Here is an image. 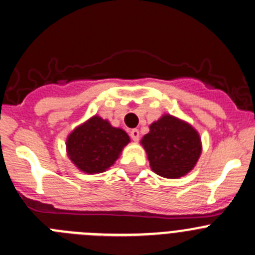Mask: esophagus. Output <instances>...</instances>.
I'll return each instance as SVG.
<instances>
[{"instance_id":"obj_1","label":"esophagus","mask_w":255,"mask_h":255,"mask_svg":"<svg viewBox=\"0 0 255 255\" xmlns=\"http://www.w3.org/2000/svg\"><path fill=\"white\" fill-rule=\"evenodd\" d=\"M130 137H131V139L134 140V141H139V139H140L139 130H137V129H132L131 131H130Z\"/></svg>"}]
</instances>
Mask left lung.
I'll return each instance as SVG.
<instances>
[{"instance_id": "1", "label": "left lung", "mask_w": 255, "mask_h": 255, "mask_svg": "<svg viewBox=\"0 0 255 255\" xmlns=\"http://www.w3.org/2000/svg\"><path fill=\"white\" fill-rule=\"evenodd\" d=\"M141 144L151 170L168 179L186 175L202 154L198 131L190 124L171 115H162L152 123Z\"/></svg>"}]
</instances>
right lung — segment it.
Instances as JSON below:
<instances>
[{"mask_svg": "<svg viewBox=\"0 0 255 255\" xmlns=\"http://www.w3.org/2000/svg\"><path fill=\"white\" fill-rule=\"evenodd\" d=\"M129 142V135L123 129L95 115L72 130L66 140V151L80 170L99 174L113 165Z\"/></svg>", "mask_w": 255, "mask_h": 255, "instance_id": "obj_1", "label": "right lung"}]
</instances>
